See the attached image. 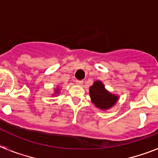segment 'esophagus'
I'll return each mask as SVG.
<instances>
[{"label": "esophagus", "instance_id": "obj_1", "mask_svg": "<svg viewBox=\"0 0 158 158\" xmlns=\"http://www.w3.org/2000/svg\"><path fill=\"white\" fill-rule=\"evenodd\" d=\"M76 84H77V85H81L82 84H83V81H82L77 80L76 81Z\"/></svg>", "mask_w": 158, "mask_h": 158}]
</instances>
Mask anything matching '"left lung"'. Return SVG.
I'll use <instances>...</instances> for the list:
<instances>
[{
	"mask_svg": "<svg viewBox=\"0 0 158 158\" xmlns=\"http://www.w3.org/2000/svg\"><path fill=\"white\" fill-rule=\"evenodd\" d=\"M89 94L91 100L95 106L101 110L111 108L116 104L118 96L111 94L104 88V84L100 81H94L93 85L89 88Z\"/></svg>",
	"mask_w": 158,
	"mask_h": 158,
	"instance_id": "obj_1",
	"label": "left lung"
}]
</instances>
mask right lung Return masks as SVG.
Returning a JSON list of instances; mask_svg holds the SVG:
<instances>
[{
	"label": "right lung",
	"instance_id": "right-lung-1",
	"mask_svg": "<svg viewBox=\"0 0 158 158\" xmlns=\"http://www.w3.org/2000/svg\"><path fill=\"white\" fill-rule=\"evenodd\" d=\"M58 90H59V89H58H58H56V91H55V94H58V93H59V92H58ZM55 94H54V95H55Z\"/></svg>",
	"mask_w": 158,
	"mask_h": 158
}]
</instances>
